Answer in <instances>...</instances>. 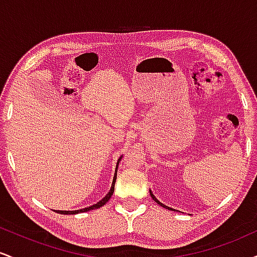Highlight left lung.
Masks as SVG:
<instances>
[{
    "mask_svg": "<svg viewBox=\"0 0 257 257\" xmlns=\"http://www.w3.org/2000/svg\"><path fill=\"white\" fill-rule=\"evenodd\" d=\"M150 194H151V197H152V199L153 200H155V202L156 203H157V204H159V205H162V206H163V208H167V209H170V210H172V208H169V206H167V205H164V204H162V203L161 202H159V200L157 199V198H156V197L155 196H153V194H152V192H150Z\"/></svg>",
    "mask_w": 257,
    "mask_h": 257,
    "instance_id": "1",
    "label": "left lung"
}]
</instances>
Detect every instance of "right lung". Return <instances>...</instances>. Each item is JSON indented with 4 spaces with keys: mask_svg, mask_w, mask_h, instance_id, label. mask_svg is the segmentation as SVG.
Returning a JSON list of instances; mask_svg holds the SVG:
<instances>
[{
    "mask_svg": "<svg viewBox=\"0 0 257 257\" xmlns=\"http://www.w3.org/2000/svg\"><path fill=\"white\" fill-rule=\"evenodd\" d=\"M120 158L118 159V162H117V167H116V173H114V176H113V181H112V186H111V190L110 192H108L106 196L102 198L100 202L96 203V204L91 205V206H88V208H83L81 209V210H72V211H69V210H55L57 213L59 214H63V215H70V214H78V213H85V211H89V210H93V209H98L100 206H102L106 203L108 202V199L111 198V196L113 194V191H114V184H116V179H117V168H118V163H119Z\"/></svg>",
    "mask_w": 257,
    "mask_h": 257,
    "instance_id": "obj_1",
    "label": "right lung"
}]
</instances>
